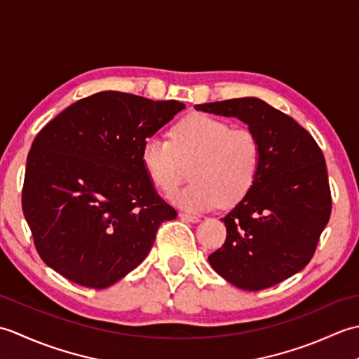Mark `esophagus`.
I'll return each instance as SVG.
<instances>
[{"instance_id":"obj_1","label":"esophagus","mask_w":359,"mask_h":359,"mask_svg":"<svg viewBox=\"0 0 359 359\" xmlns=\"http://www.w3.org/2000/svg\"><path fill=\"white\" fill-rule=\"evenodd\" d=\"M179 217H180L182 220H185V222H193V224L201 222V217L193 216V215H188V212H180Z\"/></svg>"}]
</instances>
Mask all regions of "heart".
<instances>
[{
	"label": "heart",
	"mask_w": 359,
	"mask_h": 359,
	"mask_svg": "<svg viewBox=\"0 0 359 359\" xmlns=\"http://www.w3.org/2000/svg\"><path fill=\"white\" fill-rule=\"evenodd\" d=\"M142 165L158 191L171 194L189 168L191 184L172 196L191 212L224 207L245 197L262 166V143L250 129H234L225 120L193 114L177 121L170 142L149 137L140 151Z\"/></svg>",
	"instance_id": "b5f03b06"
}]
</instances>
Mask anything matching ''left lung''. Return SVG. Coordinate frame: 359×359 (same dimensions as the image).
<instances>
[{
	"label": "left lung",
	"instance_id": "left-lung-1",
	"mask_svg": "<svg viewBox=\"0 0 359 359\" xmlns=\"http://www.w3.org/2000/svg\"><path fill=\"white\" fill-rule=\"evenodd\" d=\"M197 111L236 117L262 143L253 188L222 217L226 239L208 256L230 284L257 292L301 271L318 247L332 212L321 148L287 114L255 97L196 104Z\"/></svg>",
	"mask_w": 359,
	"mask_h": 359
}]
</instances>
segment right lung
<instances>
[{
  "label": "right lung",
  "mask_w": 359,
  "mask_h": 359,
  "mask_svg": "<svg viewBox=\"0 0 359 359\" xmlns=\"http://www.w3.org/2000/svg\"><path fill=\"white\" fill-rule=\"evenodd\" d=\"M185 104L104 90L75 102L36 134L22 212L46 265L106 288L140 265L158 226L177 212L142 165L143 142Z\"/></svg>",
  "instance_id": "right-lung-1"
}]
</instances>
